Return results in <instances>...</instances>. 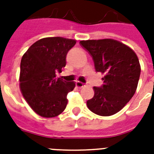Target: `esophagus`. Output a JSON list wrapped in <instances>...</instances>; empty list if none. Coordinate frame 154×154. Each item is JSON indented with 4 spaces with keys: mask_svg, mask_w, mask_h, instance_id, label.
Segmentation results:
<instances>
[{
    "mask_svg": "<svg viewBox=\"0 0 154 154\" xmlns=\"http://www.w3.org/2000/svg\"><path fill=\"white\" fill-rule=\"evenodd\" d=\"M76 85H77L78 88H82V87L85 86L84 83H82L81 82H76Z\"/></svg>",
    "mask_w": 154,
    "mask_h": 154,
    "instance_id": "esophagus-1",
    "label": "esophagus"
}]
</instances>
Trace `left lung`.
I'll return each instance as SVG.
<instances>
[{
  "mask_svg": "<svg viewBox=\"0 0 154 154\" xmlns=\"http://www.w3.org/2000/svg\"><path fill=\"white\" fill-rule=\"evenodd\" d=\"M90 53L97 72L105 74L103 84L94 87V96L87 101L92 112L111 116L119 112L136 92L141 66L135 52L113 39L80 42Z\"/></svg>",
  "mask_w": 154,
  "mask_h": 154,
  "instance_id": "8db88e82",
  "label": "left lung"
}]
</instances>
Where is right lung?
I'll return each mask as SVG.
<instances>
[{
  "label": "right lung",
  "mask_w": 154,
  "mask_h": 154,
  "mask_svg": "<svg viewBox=\"0 0 154 154\" xmlns=\"http://www.w3.org/2000/svg\"><path fill=\"white\" fill-rule=\"evenodd\" d=\"M76 41L61 37H45L29 48L20 61V90L28 104L37 114L54 117L65 110L67 94L75 82L57 77L66 65V55Z\"/></svg>",
  "instance_id": "right-lung-1"
}]
</instances>
